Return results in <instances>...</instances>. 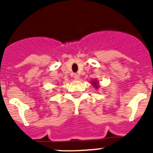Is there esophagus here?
Listing matches in <instances>:
<instances>
[{
  "label": "esophagus",
  "mask_w": 153,
  "mask_h": 153,
  "mask_svg": "<svg viewBox=\"0 0 153 153\" xmlns=\"http://www.w3.org/2000/svg\"><path fill=\"white\" fill-rule=\"evenodd\" d=\"M74 79L75 80H78L79 79V74H74Z\"/></svg>",
  "instance_id": "1"
}]
</instances>
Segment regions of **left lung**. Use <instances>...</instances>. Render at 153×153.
Instances as JSON below:
<instances>
[{
	"instance_id": "1",
	"label": "left lung",
	"mask_w": 153,
	"mask_h": 153,
	"mask_svg": "<svg viewBox=\"0 0 153 153\" xmlns=\"http://www.w3.org/2000/svg\"><path fill=\"white\" fill-rule=\"evenodd\" d=\"M92 84H93V86L95 87V88H98V85H97V80H94V81H93V82H92Z\"/></svg>"
}]
</instances>
